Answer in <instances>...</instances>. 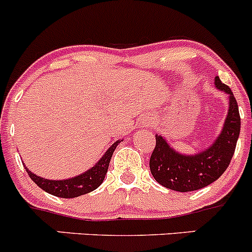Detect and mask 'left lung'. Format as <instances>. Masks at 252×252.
I'll list each match as a JSON object with an SVG mask.
<instances>
[{
	"instance_id": "left-lung-1",
	"label": "left lung",
	"mask_w": 252,
	"mask_h": 252,
	"mask_svg": "<svg viewBox=\"0 0 252 252\" xmlns=\"http://www.w3.org/2000/svg\"><path fill=\"white\" fill-rule=\"evenodd\" d=\"M214 84L220 92L229 95V110L221 132L212 146L195 155L177 152L157 133L150 169L160 186L183 193L198 190L217 181L229 167L240 135V114L229 86L222 84L219 76H215Z\"/></svg>"
}]
</instances>
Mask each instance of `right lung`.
<instances>
[{
	"label": "right lung",
	"instance_id": "add662e5",
	"mask_svg": "<svg viewBox=\"0 0 252 252\" xmlns=\"http://www.w3.org/2000/svg\"><path fill=\"white\" fill-rule=\"evenodd\" d=\"M120 142H121L120 140L116 141L100 158L99 162L95 163L94 167H92L84 173L79 174V176L73 177V178L63 179V181H50V179L42 178V177L32 173L27 167H26V171H27L31 179L47 193L59 196V198H76L79 195L95 190L104 182L112 153Z\"/></svg>",
	"mask_w": 252,
	"mask_h": 252
}]
</instances>
